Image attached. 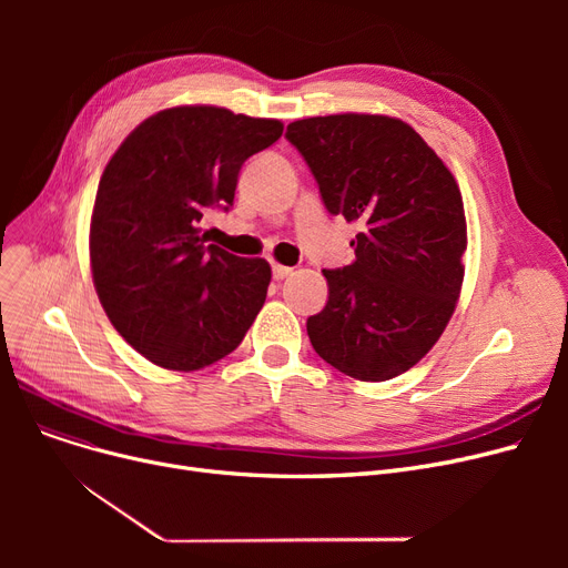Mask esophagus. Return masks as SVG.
I'll list each match as a JSON object with an SVG mask.
<instances>
[{
	"label": "esophagus",
	"mask_w": 568,
	"mask_h": 568,
	"mask_svg": "<svg viewBox=\"0 0 568 568\" xmlns=\"http://www.w3.org/2000/svg\"><path fill=\"white\" fill-rule=\"evenodd\" d=\"M292 272H294V268H290V266H283V264H272V274H274V278H276V281H283V278L292 276Z\"/></svg>",
	"instance_id": "34e87169"
}]
</instances>
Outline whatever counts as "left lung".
<instances>
[{"label": "left lung", "mask_w": 568, "mask_h": 568, "mask_svg": "<svg viewBox=\"0 0 568 568\" xmlns=\"http://www.w3.org/2000/svg\"><path fill=\"white\" fill-rule=\"evenodd\" d=\"M285 138L311 168L326 212L362 225L354 262L322 272L329 300L308 317V338L354 379H392L424 359L456 311L467 248L460 189L394 116H311Z\"/></svg>", "instance_id": "8db88e82"}]
</instances>
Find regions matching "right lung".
I'll return each instance as SVG.
<instances>
[{"mask_svg": "<svg viewBox=\"0 0 568 568\" xmlns=\"http://www.w3.org/2000/svg\"><path fill=\"white\" fill-rule=\"evenodd\" d=\"M283 133L278 119L214 105L152 114L99 182L89 257L105 315L144 359L197 371L236 349L272 281L266 260L206 244V209H227L242 165Z\"/></svg>", "mask_w": 568, "mask_h": 568, "instance_id": "right-lung-1", "label": "right lung"}]
</instances>
